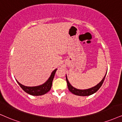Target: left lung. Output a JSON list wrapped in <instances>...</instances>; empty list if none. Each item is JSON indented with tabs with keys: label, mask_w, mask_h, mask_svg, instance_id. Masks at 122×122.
<instances>
[{
	"label": "left lung",
	"mask_w": 122,
	"mask_h": 122,
	"mask_svg": "<svg viewBox=\"0 0 122 122\" xmlns=\"http://www.w3.org/2000/svg\"><path fill=\"white\" fill-rule=\"evenodd\" d=\"M107 73V72H106ZM106 74L105 75V76L104 77L102 81H101L100 82L98 83L97 85H96L95 87L87 89H78L75 88L73 87L70 84V83L69 82L68 80H67V76H66V81H67V87H68L69 90L72 93L74 94L75 95H78V96H89L91 95L92 94L95 93V92H96L98 89H100V88L101 87V86L102 85L103 83H104V81L105 80V78Z\"/></svg>",
	"instance_id": "1"
}]
</instances>
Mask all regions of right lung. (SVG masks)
Here are the masks:
<instances>
[{
	"label": "right lung",
	"mask_w": 122,
	"mask_h": 122,
	"mask_svg": "<svg viewBox=\"0 0 122 122\" xmlns=\"http://www.w3.org/2000/svg\"><path fill=\"white\" fill-rule=\"evenodd\" d=\"M57 69H55L53 72H52L51 76L50 77L48 81L45 83L43 84L42 85L39 86H36V87H26L25 86L21 83H20L17 81V82L19 84L20 87L26 93L30 94L33 96H41L44 94L47 93L48 92L50 91L52 87V81H53L54 76H55V73H56Z\"/></svg>",
	"instance_id": "right-lung-1"
}]
</instances>
